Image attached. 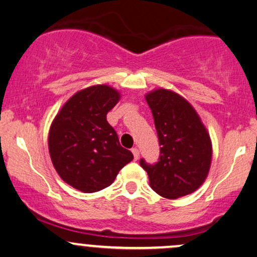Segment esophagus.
Segmentation results:
<instances>
[{"mask_svg":"<svg viewBox=\"0 0 257 257\" xmlns=\"http://www.w3.org/2000/svg\"><path fill=\"white\" fill-rule=\"evenodd\" d=\"M132 153H133V155H134V160H135V161L139 160V157H140V150L137 149V148H133Z\"/></svg>","mask_w":257,"mask_h":257,"instance_id":"esophagus-1","label":"esophagus"}]
</instances>
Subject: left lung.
Segmentation results:
<instances>
[{
	"instance_id": "obj_1",
	"label": "left lung",
	"mask_w": 257,
	"mask_h": 257,
	"mask_svg": "<svg viewBox=\"0 0 257 257\" xmlns=\"http://www.w3.org/2000/svg\"><path fill=\"white\" fill-rule=\"evenodd\" d=\"M160 141L154 164L141 158L155 192L168 199L196 191L207 177L212 158L211 140L193 107L178 94L157 89L146 96Z\"/></svg>"
}]
</instances>
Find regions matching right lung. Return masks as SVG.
<instances>
[{
  "label": "right lung",
  "instance_id": "add662e5",
  "mask_svg": "<svg viewBox=\"0 0 257 257\" xmlns=\"http://www.w3.org/2000/svg\"><path fill=\"white\" fill-rule=\"evenodd\" d=\"M118 99L120 94L106 85L82 89L64 104L50 129L53 166L64 182L81 192L109 186L134 158L107 121Z\"/></svg>",
  "mask_w": 257,
  "mask_h": 257
}]
</instances>
